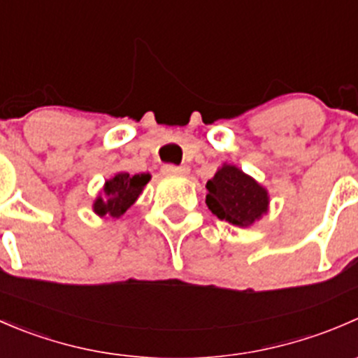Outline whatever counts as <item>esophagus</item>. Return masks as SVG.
<instances>
[{
	"mask_svg": "<svg viewBox=\"0 0 358 358\" xmlns=\"http://www.w3.org/2000/svg\"><path fill=\"white\" fill-rule=\"evenodd\" d=\"M162 173H164V175H187V173H189V168H187V166L164 164L162 166Z\"/></svg>",
	"mask_w": 358,
	"mask_h": 358,
	"instance_id": "obj_1",
	"label": "esophagus"
}]
</instances>
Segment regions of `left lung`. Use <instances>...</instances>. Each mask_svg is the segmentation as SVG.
Returning a JSON list of instances; mask_svg holds the SVG:
<instances>
[{
	"label": "left lung",
	"instance_id": "obj_1",
	"mask_svg": "<svg viewBox=\"0 0 358 358\" xmlns=\"http://www.w3.org/2000/svg\"><path fill=\"white\" fill-rule=\"evenodd\" d=\"M206 204L220 220L246 229L268 213V190L236 164H223L206 183Z\"/></svg>",
	"mask_w": 358,
	"mask_h": 358
}]
</instances>
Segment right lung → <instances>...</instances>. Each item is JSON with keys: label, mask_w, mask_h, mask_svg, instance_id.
<instances>
[{"label": "right lung", "mask_w": 358, "mask_h": 358, "mask_svg": "<svg viewBox=\"0 0 358 358\" xmlns=\"http://www.w3.org/2000/svg\"><path fill=\"white\" fill-rule=\"evenodd\" d=\"M149 182L150 173H115L112 178L106 180L102 192L93 201V213L100 218H119L135 204Z\"/></svg>", "instance_id": "right-lung-1"}]
</instances>
